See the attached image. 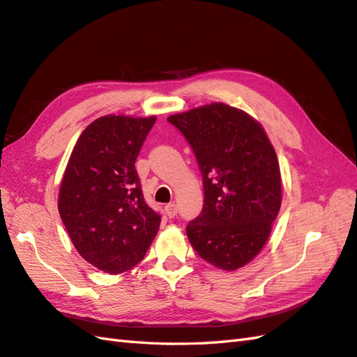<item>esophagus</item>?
Wrapping results in <instances>:
<instances>
[{
  "label": "esophagus",
  "mask_w": 357,
  "mask_h": 357,
  "mask_svg": "<svg viewBox=\"0 0 357 357\" xmlns=\"http://www.w3.org/2000/svg\"><path fill=\"white\" fill-rule=\"evenodd\" d=\"M165 214H167V216L170 218V219H173L178 214V206H176V204H169V205H165Z\"/></svg>",
  "instance_id": "34e87169"
}]
</instances>
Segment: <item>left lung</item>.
Segmentation results:
<instances>
[{
  "instance_id": "8db88e82",
  "label": "left lung",
  "mask_w": 357,
  "mask_h": 357,
  "mask_svg": "<svg viewBox=\"0 0 357 357\" xmlns=\"http://www.w3.org/2000/svg\"><path fill=\"white\" fill-rule=\"evenodd\" d=\"M167 120L187 138L202 172L204 208L187 225L190 243L219 269L245 266L266 245L281 206L275 149L259 121L225 103Z\"/></svg>"
}]
</instances>
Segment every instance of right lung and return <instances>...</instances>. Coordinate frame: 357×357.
<instances>
[{
	"label": "right lung",
	"mask_w": 357,
	"mask_h": 357,
	"mask_svg": "<svg viewBox=\"0 0 357 357\" xmlns=\"http://www.w3.org/2000/svg\"><path fill=\"white\" fill-rule=\"evenodd\" d=\"M156 117L105 115L82 132L59 188V214L84 259L121 273L144 259L161 216L144 201L135 161Z\"/></svg>",
	"instance_id": "1"
}]
</instances>
